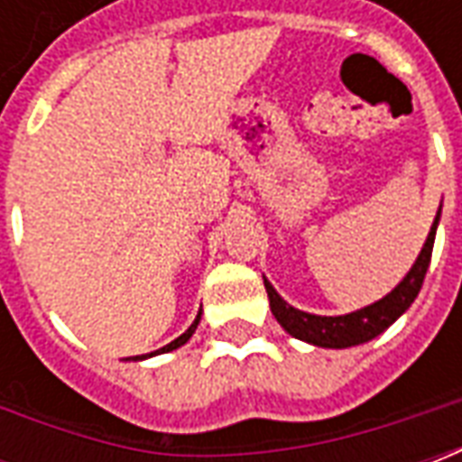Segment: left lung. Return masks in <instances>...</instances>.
Returning a JSON list of instances; mask_svg holds the SVG:
<instances>
[{
	"label": "left lung",
	"instance_id": "left-lung-1",
	"mask_svg": "<svg viewBox=\"0 0 462 462\" xmlns=\"http://www.w3.org/2000/svg\"><path fill=\"white\" fill-rule=\"evenodd\" d=\"M438 220H440V208H438L433 227L428 232L426 245H423V250L418 254V260L413 262L411 272L398 282L396 290L388 291L383 300L374 301V304H368L364 310L344 314V317H319V314L294 310L291 304L282 300L270 282L264 280V290H267V297H270V310L274 314V319L280 321L282 329L291 334L294 339L307 341V344H314V346L348 348L376 339L378 334L386 331L418 297L420 284L426 280L430 254H433Z\"/></svg>",
	"mask_w": 462,
	"mask_h": 462
}]
</instances>
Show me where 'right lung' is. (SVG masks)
<instances>
[{
  "label": "right lung",
  "mask_w": 462,
  "mask_h": 462,
  "mask_svg": "<svg viewBox=\"0 0 462 462\" xmlns=\"http://www.w3.org/2000/svg\"><path fill=\"white\" fill-rule=\"evenodd\" d=\"M200 314H202V311H198V317H195V321H192L190 327H188V331H185V334H180V337H178V339H175V341H171V344H165V346L158 348V351H151V354H143V356H133V358H135V361H138V358H151V356H155V354H165V351H172V348H180L182 344H188V339H190L192 334H195V329H198V324H200Z\"/></svg>",
  "instance_id": "add662e5"
}]
</instances>
